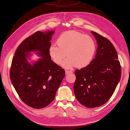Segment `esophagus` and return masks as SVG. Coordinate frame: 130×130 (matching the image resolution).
<instances>
[{
	"label": "esophagus",
	"mask_w": 130,
	"mask_h": 130,
	"mask_svg": "<svg viewBox=\"0 0 130 130\" xmlns=\"http://www.w3.org/2000/svg\"><path fill=\"white\" fill-rule=\"evenodd\" d=\"M72 73V72L71 71H68V70H66V74H68L69 73Z\"/></svg>",
	"instance_id": "esophagus-1"
}]
</instances>
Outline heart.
<instances>
[{
	"label": "heart",
	"mask_w": 130,
	"mask_h": 130,
	"mask_svg": "<svg viewBox=\"0 0 130 130\" xmlns=\"http://www.w3.org/2000/svg\"><path fill=\"white\" fill-rule=\"evenodd\" d=\"M58 46L51 44L49 49V54L56 64L62 63L66 69H71L75 66L83 68L88 66L94 56L96 43L93 38L83 33L71 30L61 34L57 41Z\"/></svg>",
	"instance_id": "b5f03b06"
}]
</instances>
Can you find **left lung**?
<instances>
[{"mask_svg":"<svg viewBox=\"0 0 130 130\" xmlns=\"http://www.w3.org/2000/svg\"><path fill=\"white\" fill-rule=\"evenodd\" d=\"M98 43L95 57L90 63L76 70L73 89L75 98L89 108L107 102L115 91L121 76V67L116 49L106 38L91 31Z\"/></svg>","mask_w":130,"mask_h":130,"instance_id":"1","label":"left lung"}]
</instances>
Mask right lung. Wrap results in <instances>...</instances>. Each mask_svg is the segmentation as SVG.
<instances>
[{
	"label": "right lung",
	"mask_w": 130,
	"mask_h": 130,
	"mask_svg": "<svg viewBox=\"0 0 130 130\" xmlns=\"http://www.w3.org/2000/svg\"><path fill=\"white\" fill-rule=\"evenodd\" d=\"M54 31H37L23 41L14 53L10 78L21 100L34 109L48 105L65 76V71L50 59L49 49ZM38 51L42 57L34 65L26 57L30 51Z\"/></svg>",
	"instance_id": "add662e5"
}]
</instances>
